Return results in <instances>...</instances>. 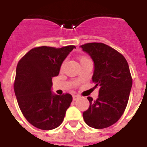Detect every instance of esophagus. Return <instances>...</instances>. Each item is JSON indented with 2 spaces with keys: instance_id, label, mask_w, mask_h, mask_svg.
Returning <instances> with one entry per match:
<instances>
[{
  "instance_id": "esophagus-1",
  "label": "esophagus",
  "mask_w": 147,
  "mask_h": 147,
  "mask_svg": "<svg viewBox=\"0 0 147 147\" xmlns=\"http://www.w3.org/2000/svg\"><path fill=\"white\" fill-rule=\"evenodd\" d=\"M80 98V96H77V95H74V96H73V100L74 101H76L77 98Z\"/></svg>"
}]
</instances>
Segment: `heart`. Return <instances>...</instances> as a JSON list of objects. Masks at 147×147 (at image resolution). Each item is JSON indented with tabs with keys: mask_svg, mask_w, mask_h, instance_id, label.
I'll use <instances>...</instances> for the list:
<instances>
[{
	"mask_svg": "<svg viewBox=\"0 0 147 147\" xmlns=\"http://www.w3.org/2000/svg\"><path fill=\"white\" fill-rule=\"evenodd\" d=\"M86 60H89V59H88V58L86 57H82L80 58V61H86ZM63 66H64V63L62 64L61 67H63Z\"/></svg>",
	"mask_w": 147,
	"mask_h": 147,
	"instance_id": "1",
	"label": "heart"
}]
</instances>
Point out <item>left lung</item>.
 I'll use <instances>...</instances> for the list:
<instances>
[{"instance_id":"8db88e82","label":"left lung","mask_w":147,"mask_h":147,"mask_svg":"<svg viewBox=\"0 0 147 147\" xmlns=\"http://www.w3.org/2000/svg\"><path fill=\"white\" fill-rule=\"evenodd\" d=\"M94 62L92 82L99 88L98 98L90 102L83 113L86 124L96 129L111 126L124 113L132 87V77L125 57L115 49L103 43L92 42L80 45Z\"/></svg>"}]
</instances>
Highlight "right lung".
Instances as JSON below:
<instances>
[{
  "instance_id": "right-lung-1",
  "label": "right lung",
  "mask_w": 147,
  "mask_h": 147,
  "mask_svg": "<svg viewBox=\"0 0 147 147\" xmlns=\"http://www.w3.org/2000/svg\"><path fill=\"white\" fill-rule=\"evenodd\" d=\"M74 48V45L60 49L37 47L18 62L14 92L26 119L37 128L52 130L64 121L72 96L69 93L58 96L51 92L52 77L59 74L62 63Z\"/></svg>"
}]
</instances>
